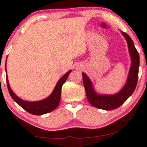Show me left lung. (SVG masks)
Here are the masks:
<instances>
[{
    "instance_id": "obj_1",
    "label": "left lung",
    "mask_w": 147,
    "mask_h": 147,
    "mask_svg": "<svg viewBox=\"0 0 147 147\" xmlns=\"http://www.w3.org/2000/svg\"><path fill=\"white\" fill-rule=\"evenodd\" d=\"M127 42L129 54L131 59V65L129 70L126 82L121 90L115 94H99L95 91L93 84L85 73H82L83 82L86 90V97L88 102L93 107L104 110H112L120 107L131 96L136 88L138 80L140 66V56L130 37L121 31Z\"/></svg>"
}]
</instances>
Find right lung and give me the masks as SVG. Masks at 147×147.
Segmentation results:
<instances>
[{"mask_svg":"<svg viewBox=\"0 0 147 147\" xmlns=\"http://www.w3.org/2000/svg\"><path fill=\"white\" fill-rule=\"evenodd\" d=\"M7 61V60H6ZM6 69V65H5ZM72 70H69L68 72H66L60 80H59L56 84L55 88L53 90L52 93H51L49 96L42 100L35 101V102H30V101H26L24 100L21 99L19 98L13 91L11 89L9 86V82H8L7 75L6 76L7 79V88L9 91V94L12 99L15 101L19 106H21L24 109L30 113V114H33V115H42V114H47L54 111L59 105L60 102L61 96V88H62L63 85L65 83L67 77L70 75Z\"/></svg>","mask_w":147,"mask_h":147,"instance_id":"obj_1","label":"right lung"}]
</instances>
